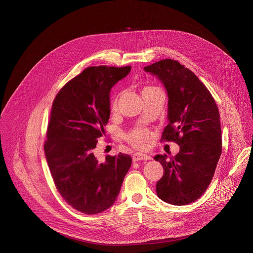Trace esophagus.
<instances>
[{"label":"esophagus","instance_id":"obj_1","mask_svg":"<svg viewBox=\"0 0 253 253\" xmlns=\"http://www.w3.org/2000/svg\"><path fill=\"white\" fill-rule=\"evenodd\" d=\"M152 157L151 155L143 152H136L133 154V160L134 161H140V160H150Z\"/></svg>","mask_w":253,"mask_h":253}]
</instances>
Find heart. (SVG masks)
<instances>
[{
  "mask_svg": "<svg viewBox=\"0 0 253 253\" xmlns=\"http://www.w3.org/2000/svg\"><path fill=\"white\" fill-rule=\"evenodd\" d=\"M150 89V88H147ZM117 106V100L113 101L112 109H115ZM152 134L147 130H136L128 135V141L137 148H146L152 143Z\"/></svg>",
  "mask_w": 253,
  "mask_h": 253,
  "instance_id": "obj_1",
  "label": "heart"
}]
</instances>
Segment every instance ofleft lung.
<instances>
[{"mask_svg":"<svg viewBox=\"0 0 253 253\" xmlns=\"http://www.w3.org/2000/svg\"><path fill=\"white\" fill-rule=\"evenodd\" d=\"M164 86L168 96V124L162 139L180 146L175 156H154L163 166L156 194L163 202L186 205L208 188L222 152L217 104L202 81L184 65L170 58L144 67Z\"/></svg>","mask_w":253,"mask_h":253,"instance_id":"left-lung-1","label":"left lung"}]
</instances>
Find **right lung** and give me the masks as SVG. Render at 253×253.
Here are the masks:
<instances>
[{
    "instance_id": "obj_1",
    "label": "right lung",
    "mask_w": 253,
    "mask_h": 253,
    "mask_svg": "<svg viewBox=\"0 0 253 253\" xmlns=\"http://www.w3.org/2000/svg\"><path fill=\"white\" fill-rule=\"evenodd\" d=\"M131 66H92L70 80L52 102L44 146L56 189L74 209L97 214L116 201L132 158L119 152L99 161L98 139L105 135L110 91Z\"/></svg>"
}]
</instances>
